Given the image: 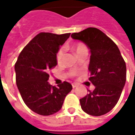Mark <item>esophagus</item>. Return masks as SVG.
<instances>
[{"instance_id":"obj_1","label":"esophagus","mask_w":135,"mask_h":135,"mask_svg":"<svg viewBox=\"0 0 135 135\" xmlns=\"http://www.w3.org/2000/svg\"><path fill=\"white\" fill-rule=\"evenodd\" d=\"M77 86V85H76V84H72V88H75Z\"/></svg>"}]
</instances>
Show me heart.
Segmentation results:
<instances>
[{"mask_svg":"<svg viewBox=\"0 0 135 135\" xmlns=\"http://www.w3.org/2000/svg\"><path fill=\"white\" fill-rule=\"evenodd\" d=\"M86 49H87V47H85V45L82 44L81 42L76 43V44L74 45L73 47H72V50L74 51V53H76V55H77L80 52H82V50H86ZM63 56H64V49L63 48H60L59 51H58L57 54H56V61H57V63L59 64L61 63Z\"/></svg>","mask_w":135,"mask_h":135,"instance_id":"1","label":"heart"}]
</instances>
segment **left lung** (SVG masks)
I'll use <instances>...</instances> for the list:
<instances>
[{"instance_id":"8db88e82","label":"left lung","mask_w":135,"mask_h":135,"mask_svg":"<svg viewBox=\"0 0 135 135\" xmlns=\"http://www.w3.org/2000/svg\"><path fill=\"white\" fill-rule=\"evenodd\" d=\"M90 49L88 70L93 91L79 100L82 109L91 116L104 115L116 105L126 82L127 68L119 47L102 31L89 27L71 34Z\"/></svg>"}]
</instances>
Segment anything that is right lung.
<instances>
[{
  "mask_svg": "<svg viewBox=\"0 0 135 135\" xmlns=\"http://www.w3.org/2000/svg\"><path fill=\"white\" fill-rule=\"evenodd\" d=\"M70 35L38 34L24 47L15 64L16 85L22 99L29 108L40 115L58 112L72 90L67 82L57 88L47 82L49 71L57 65L56 54L60 46Z\"/></svg>",
  "mask_w": 135,
  "mask_h": 135,
  "instance_id": "right-lung-1",
  "label": "right lung"
}]
</instances>
